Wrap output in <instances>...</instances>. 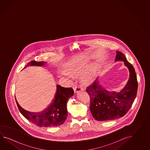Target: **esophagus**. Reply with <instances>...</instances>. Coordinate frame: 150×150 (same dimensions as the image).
<instances>
[{
	"instance_id": "34e87169",
	"label": "esophagus",
	"mask_w": 150,
	"mask_h": 150,
	"mask_svg": "<svg viewBox=\"0 0 150 150\" xmlns=\"http://www.w3.org/2000/svg\"><path fill=\"white\" fill-rule=\"evenodd\" d=\"M74 91L75 93H78L80 91H83V89L82 87H79V86H75L74 88Z\"/></svg>"
}]
</instances>
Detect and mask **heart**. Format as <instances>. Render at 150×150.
Instances as JSON below:
<instances>
[{
    "mask_svg": "<svg viewBox=\"0 0 150 150\" xmlns=\"http://www.w3.org/2000/svg\"><path fill=\"white\" fill-rule=\"evenodd\" d=\"M89 64L86 63L74 64L68 63L64 65V70H59L58 72V76L61 79H70L72 75L80 76V80L83 84L87 85L92 81L98 69V65L95 64L89 67Z\"/></svg>",
    "mask_w": 150,
    "mask_h": 150,
    "instance_id": "b5f03b06",
    "label": "heart"
}]
</instances>
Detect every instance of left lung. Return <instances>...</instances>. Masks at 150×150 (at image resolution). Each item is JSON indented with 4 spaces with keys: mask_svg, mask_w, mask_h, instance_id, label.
<instances>
[{
    "mask_svg": "<svg viewBox=\"0 0 150 150\" xmlns=\"http://www.w3.org/2000/svg\"><path fill=\"white\" fill-rule=\"evenodd\" d=\"M115 61L123 62L129 71L127 83L119 92L105 88L99 83V76L86 89L91 99L89 109L93 117L99 121L113 120L125 116L137 95V76L133 66L120 51H116Z\"/></svg>",
    "mask_w": 150,
    "mask_h": 150,
    "instance_id": "obj_1",
    "label": "left lung"
}]
</instances>
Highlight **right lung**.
<instances>
[{
	"label": "right lung",
	"mask_w": 150,
	"mask_h": 150,
	"mask_svg": "<svg viewBox=\"0 0 150 150\" xmlns=\"http://www.w3.org/2000/svg\"><path fill=\"white\" fill-rule=\"evenodd\" d=\"M47 63L45 62L32 61L27 64V67L31 66L43 67ZM74 94L72 88L63 87L59 85L56 86V91L50 104L41 112H30L22 108L18 101L16 105L21 114L29 121L40 127H54L63 125L67 118V103Z\"/></svg>",
	"instance_id": "right-lung-1"
}]
</instances>
